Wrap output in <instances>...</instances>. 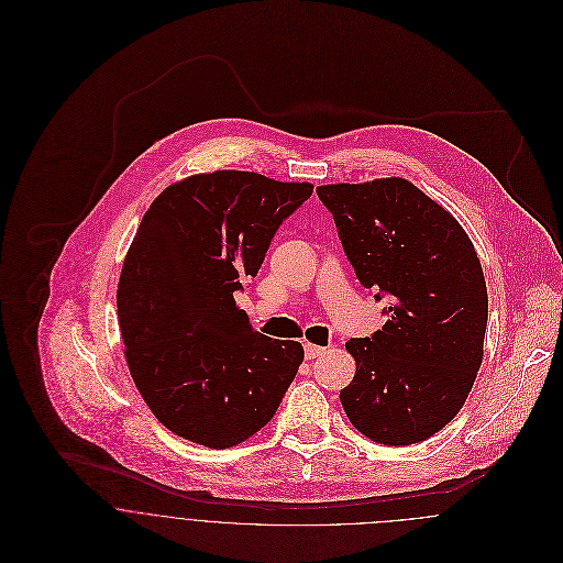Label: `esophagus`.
I'll return each instance as SVG.
<instances>
[{"label":"esophagus","instance_id":"obj_1","mask_svg":"<svg viewBox=\"0 0 563 563\" xmlns=\"http://www.w3.org/2000/svg\"><path fill=\"white\" fill-rule=\"evenodd\" d=\"M303 349H306V357H308V360H317V357H321L322 353L327 351L324 346L310 344V342H306V344H303Z\"/></svg>","mask_w":563,"mask_h":563}]
</instances>
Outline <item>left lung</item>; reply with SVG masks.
Returning a JSON list of instances; mask_svg holds the SVG:
<instances>
[{"instance_id":"left-lung-1","label":"left lung","mask_w":563,"mask_h":563,"mask_svg":"<svg viewBox=\"0 0 563 563\" xmlns=\"http://www.w3.org/2000/svg\"><path fill=\"white\" fill-rule=\"evenodd\" d=\"M317 195L360 284L390 301L382 329L346 342L355 377L340 390L342 407L373 442H422L457 416L482 366L477 251L451 212L402 177L327 184Z\"/></svg>"}]
</instances>
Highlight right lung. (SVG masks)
<instances>
[{"mask_svg": "<svg viewBox=\"0 0 563 563\" xmlns=\"http://www.w3.org/2000/svg\"><path fill=\"white\" fill-rule=\"evenodd\" d=\"M312 190L308 181L214 170L170 184L145 212L117 308L130 375L175 435L230 449L275 416L303 346L253 331L234 292Z\"/></svg>", "mask_w": 563, "mask_h": 563, "instance_id": "right-lung-1", "label": "right lung"}]
</instances>
